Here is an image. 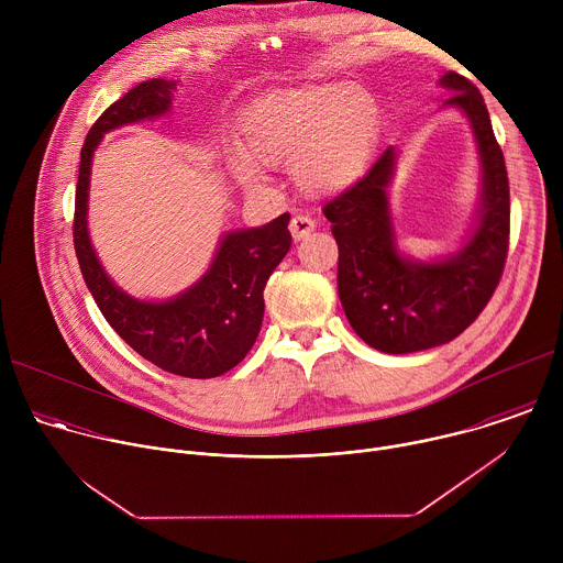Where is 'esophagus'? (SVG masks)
Returning <instances> with one entry per match:
<instances>
[{"label":"esophagus","mask_w":563,"mask_h":563,"mask_svg":"<svg viewBox=\"0 0 563 563\" xmlns=\"http://www.w3.org/2000/svg\"><path fill=\"white\" fill-rule=\"evenodd\" d=\"M313 227H316L313 218H311V216H305V213H294V218H291V222H289L291 235H294L296 240L309 235V233L313 231Z\"/></svg>","instance_id":"1"}]
</instances>
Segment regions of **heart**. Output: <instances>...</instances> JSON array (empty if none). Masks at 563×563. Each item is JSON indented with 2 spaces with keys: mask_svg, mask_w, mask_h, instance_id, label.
Returning a JSON list of instances; mask_svg holds the SVG:
<instances>
[{
  "mask_svg": "<svg viewBox=\"0 0 563 563\" xmlns=\"http://www.w3.org/2000/svg\"><path fill=\"white\" fill-rule=\"evenodd\" d=\"M376 131L374 96L350 85L274 91L243 118L247 152L263 165L294 159L296 180L313 194H334L356 180L367 165ZM249 156L231 151V169L243 185L258 187L263 172Z\"/></svg>",
  "mask_w": 563,
  "mask_h": 563,
  "instance_id": "1",
  "label": "heart"
}]
</instances>
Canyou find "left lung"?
Wrapping results in <instances>:
<instances>
[{
	"mask_svg": "<svg viewBox=\"0 0 563 563\" xmlns=\"http://www.w3.org/2000/svg\"><path fill=\"white\" fill-rule=\"evenodd\" d=\"M441 85L454 91L445 104L467 115L484 165V202L470 243L443 263L398 256L385 196L396 159L391 146L323 207L339 245L345 316L369 347L385 354H410L456 339L493 298L508 258V172L484 96L454 70L441 77Z\"/></svg>",
	"mask_w": 563,
	"mask_h": 563,
	"instance_id": "1",
	"label": "left lung"
}]
</instances>
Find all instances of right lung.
<instances>
[{
  "instance_id": "obj_1",
  "label": "right lung",
  "mask_w": 563,
  "mask_h": 563,
  "mask_svg": "<svg viewBox=\"0 0 563 563\" xmlns=\"http://www.w3.org/2000/svg\"><path fill=\"white\" fill-rule=\"evenodd\" d=\"M174 79L153 77L113 102L91 126L79 153L73 245L102 316L142 358L187 378H213L247 356L265 313V285L291 247L289 213L265 227L224 235L211 269L183 296L142 302L120 291L100 267L87 231L91 157L102 135L169 111Z\"/></svg>"
}]
</instances>
